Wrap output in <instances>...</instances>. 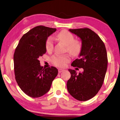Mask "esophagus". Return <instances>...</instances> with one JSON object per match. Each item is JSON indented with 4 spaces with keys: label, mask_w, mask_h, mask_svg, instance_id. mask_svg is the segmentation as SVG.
Here are the masks:
<instances>
[{
    "label": "esophagus",
    "mask_w": 120,
    "mask_h": 120,
    "mask_svg": "<svg viewBox=\"0 0 120 120\" xmlns=\"http://www.w3.org/2000/svg\"><path fill=\"white\" fill-rule=\"evenodd\" d=\"M58 72L60 73L62 72L63 71H64V69H62V68H58Z\"/></svg>",
    "instance_id": "34e87169"
}]
</instances>
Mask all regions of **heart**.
<instances>
[{"instance_id": "1", "label": "heart", "mask_w": 120, "mask_h": 120, "mask_svg": "<svg viewBox=\"0 0 120 120\" xmlns=\"http://www.w3.org/2000/svg\"><path fill=\"white\" fill-rule=\"evenodd\" d=\"M57 39L66 46V49L73 56H79L82 49V45L80 41L74 40V37L72 33L66 30L60 31L57 35ZM54 47V41L52 37H48L46 41V48L47 51L52 50ZM70 60L68 55L54 56L52 58V62L55 65L64 67Z\"/></svg>"}]
</instances>
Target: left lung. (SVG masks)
<instances>
[{"instance_id": "1", "label": "left lung", "mask_w": 120, "mask_h": 120, "mask_svg": "<svg viewBox=\"0 0 120 120\" xmlns=\"http://www.w3.org/2000/svg\"><path fill=\"white\" fill-rule=\"evenodd\" d=\"M69 31L80 38L82 45L79 58L71 65L83 68L84 71L77 74L76 71L69 69L71 76L67 88L75 99L85 101L95 96L103 83L108 62L105 46L100 37L89 28L70 29Z\"/></svg>"}]
</instances>
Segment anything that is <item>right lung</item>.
Listing matches in <instances>:
<instances>
[{
    "instance_id": "1",
    "label": "right lung",
    "mask_w": 120,
    "mask_h": 120,
    "mask_svg": "<svg viewBox=\"0 0 120 120\" xmlns=\"http://www.w3.org/2000/svg\"><path fill=\"white\" fill-rule=\"evenodd\" d=\"M56 28L38 26L22 36L14 55L15 79L20 89L31 98H39L49 91L58 70L43 68L39 57L46 52L47 38Z\"/></svg>"
}]
</instances>
